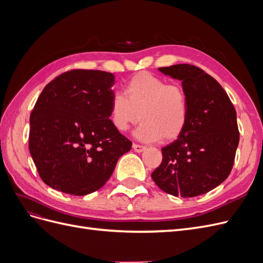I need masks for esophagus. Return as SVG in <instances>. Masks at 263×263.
Here are the masks:
<instances>
[{
	"label": "esophagus",
	"mask_w": 263,
	"mask_h": 263,
	"mask_svg": "<svg viewBox=\"0 0 263 263\" xmlns=\"http://www.w3.org/2000/svg\"><path fill=\"white\" fill-rule=\"evenodd\" d=\"M133 149L136 151V153H142L146 149L145 146H141V145H137V144H134L133 145Z\"/></svg>",
	"instance_id": "esophagus-1"
}]
</instances>
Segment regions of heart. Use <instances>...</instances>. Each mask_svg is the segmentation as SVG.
Returning <instances> with one entry per match:
<instances>
[{
	"label": "heart",
	"mask_w": 263,
	"mask_h": 263,
	"mask_svg": "<svg viewBox=\"0 0 263 263\" xmlns=\"http://www.w3.org/2000/svg\"><path fill=\"white\" fill-rule=\"evenodd\" d=\"M124 93H115L109 102V119L116 130L126 132L139 117L135 135L142 141H172L185 129L190 102L180 84L140 72L129 79Z\"/></svg>",
	"instance_id": "1"
}]
</instances>
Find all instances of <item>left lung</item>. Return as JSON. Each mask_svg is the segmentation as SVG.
<instances>
[{
	"instance_id": "8db88e82",
	"label": "left lung",
	"mask_w": 263,
	"mask_h": 263,
	"mask_svg": "<svg viewBox=\"0 0 263 263\" xmlns=\"http://www.w3.org/2000/svg\"><path fill=\"white\" fill-rule=\"evenodd\" d=\"M159 70L182 81L190 115L178 139L161 149V164L151 178L174 196L205 194L233 169L239 144L236 109L221 85L198 67L181 63Z\"/></svg>"
}]
</instances>
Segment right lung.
<instances>
[{
    "mask_svg": "<svg viewBox=\"0 0 263 263\" xmlns=\"http://www.w3.org/2000/svg\"><path fill=\"white\" fill-rule=\"evenodd\" d=\"M114 74L71 70L45 86L30 114L29 153L39 177L72 195L98 191L133 142L109 119Z\"/></svg>",
    "mask_w": 263,
    "mask_h": 263,
    "instance_id": "obj_1",
    "label": "right lung"
}]
</instances>
